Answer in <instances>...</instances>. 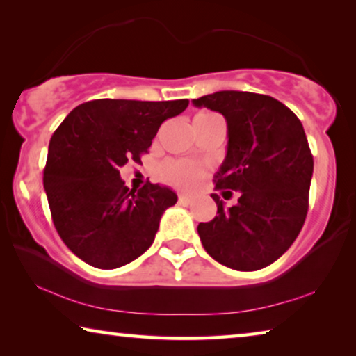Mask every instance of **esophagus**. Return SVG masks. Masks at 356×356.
I'll use <instances>...</instances> for the list:
<instances>
[{
    "label": "esophagus",
    "mask_w": 356,
    "mask_h": 356,
    "mask_svg": "<svg viewBox=\"0 0 356 356\" xmlns=\"http://www.w3.org/2000/svg\"><path fill=\"white\" fill-rule=\"evenodd\" d=\"M179 202H182V204H188V202H190V196L185 195V193H180V195H179Z\"/></svg>",
    "instance_id": "obj_1"
}]
</instances>
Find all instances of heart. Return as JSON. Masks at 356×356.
I'll list each match as a JSON object with an SVG mask.
<instances>
[{
	"label": "heart",
	"instance_id": "heart-1",
	"mask_svg": "<svg viewBox=\"0 0 356 356\" xmlns=\"http://www.w3.org/2000/svg\"><path fill=\"white\" fill-rule=\"evenodd\" d=\"M201 176V168L188 161H168L160 168V177L179 188H191Z\"/></svg>",
	"mask_w": 356,
	"mask_h": 356
}]
</instances>
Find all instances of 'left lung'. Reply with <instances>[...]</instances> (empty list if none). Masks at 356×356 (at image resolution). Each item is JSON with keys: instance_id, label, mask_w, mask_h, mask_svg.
I'll return each mask as SVG.
<instances>
[{"instance_id": "1", "label": "left lung", "mask_w": 356, "mask_h": 356, "mask_svg": "<svg viewBox=\"0 0 356 356\" xmlns=\"http://www.w3.org/2000/svg\"><path fill=\"white\" fill-rule=\"evenodd\" d=\"M193 104L227 118V156L213 182L239 191L228 209L212 195L217 216L198 225L202 247L231 269L266 268L290 249L307 216L314 156L302 123L268 95L223 90Z\"/></svg>"}]
</instances>
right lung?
<instances>
[{
	"label": "right lung",
	"instance_id": "1",
	"mask_svg": "<svg viewBox=\"0 0 356 356\" xmlns=\"http://www.w3.org/2000/svg\"><path fill=\"white\" fill-rule=\"evenodd\" d=\"M188 99H93L72 109L49 144L44 190L61 241L90 266L115 269L143 255L160 218L177 202L171 188L125 187L120 169L140 163L158 128Z\"/></svg>",
	"mask_w": 356,
	"mask_h": 356
}]
</instances>
